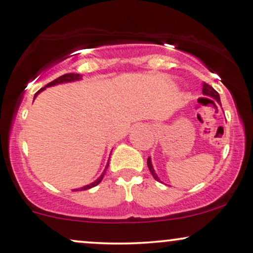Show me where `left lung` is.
<instances>
[{
  "mask_svg": "<svg viewBox=\"0 0 253 253\" xmlns=\"http://www.w3.org/2000/svg\"><path fill=\"white\" fill-rule=\"evenodd\" d=\"M203 94H204V95L210 96V97H212V99H214L215 101H217V102L219 103V105L221 106V103H220V97H219V94H218L217 90H215L213 87L210 86V84H205V82H204V84H203ZM147 166H148V169H150V171H151V173H152V175H153V178L156 179L157 181H160V179L158 178L156 171H154L153 165H152L151 158H148V159H147Z\"/></svg>",
  "mask_w": 253,
  "mask_h": 253,
  "instance_id": "1",
  "label": "left lung"
}]
</instances>
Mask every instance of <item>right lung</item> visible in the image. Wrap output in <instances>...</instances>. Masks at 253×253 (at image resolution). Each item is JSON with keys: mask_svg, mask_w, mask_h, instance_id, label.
I'll return each mask as SVG.
<instances>
[{"mask_svg": "<svg viewBox=\"0 0 253 253\" xmlns=\"http://www.w3.org/2000/svg\"><path fill=\"white\" fill-rule=\"evenodd\" d=\"M78 80H81V75H80V74H75V73H68V74L61 75L60 78L55 79V80H53V81H51V82H49V84H45V86H44L43 88H41V89L38 90V92L35 93V96H34V99H35L36 96H38V94H39V93H41L42 90L45 89V88H47V87H50V86H55V84H66V82H73V81H78ZM107 167H108V163H107V165H106L105 169H103L102 174L100 175L99 178H97L95 181L92 182V184H89V185H86V186H84V187H81V188H77V190H74V191H84V190H89V188H92V187H94V186H96V185H99L100 182H101V180H102L103 175H105L106 171H107Z\"/></svg>", "mask_w": 253, "mask_h": 253, "instance_id": "add662e5", "label": "right lung"}]
</instances>
